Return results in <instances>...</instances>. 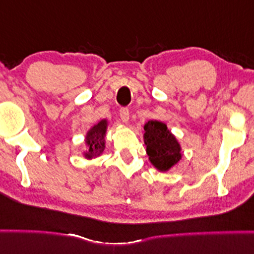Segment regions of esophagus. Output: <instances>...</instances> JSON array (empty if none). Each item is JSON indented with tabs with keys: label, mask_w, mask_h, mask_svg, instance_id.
<instances>
[{
	"label": "esophagus",
	"mask_w": 254,
	"mask_h": 254,
	"mask_svg": "<svg viewBox=\"0 0 254 254\" xmlns=\"http://www.w3.org/2000/svg\"><path fill=\"white\" fill-rule=\"evenodd\" d=\"M119 116H121L122 121H123L124 123H127V122H129V116H130L129 109H127V107H122L121 111H119Z\"/></svg>",
	"instance_id": "1"
}]
</instances>
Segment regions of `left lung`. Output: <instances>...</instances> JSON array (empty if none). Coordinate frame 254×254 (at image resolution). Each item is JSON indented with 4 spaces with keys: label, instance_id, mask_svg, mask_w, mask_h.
Instances as JSON below:
<instances>
[{
    "label": "left lung",
    "instance_id": "left-lung-1",
    "mask_svg": "<svg viewBox=\"0 0 254 254\" xmlns=\"http://www.w3.org/2000/svg\"><path fill=\"white\" fill-rule=\"evenodd\" d=\"M144 144L151 165L160 172L171 170L182 159V147L167 125L159 121L144 124Z\"/></svg>",
    "mask_w": 254,
    "mask_h": 254
}]
</instances>
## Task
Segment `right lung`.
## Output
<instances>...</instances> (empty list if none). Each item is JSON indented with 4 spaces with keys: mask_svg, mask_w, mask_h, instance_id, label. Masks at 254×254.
I'll use <instances>...</instances> for the list:
<instances>
[{
    "mask_svg": "<svg viewBox=\"0 0 254 254\" xmlns=\"http://www.w3.org/2000/svg\"><path fill=\"white\" fill-rule=\"evenodd\" d=\"M106 119H101L98 124L92 127L86 135V141L84 143L87 145V150L84 151L83 155L86 159H93L103 154L105 149V136L107 131Z\"/></svg>",
    "mask_w": 254,
    "mask_h": 254,
    "instance_id": "right-lung-1",
    "label": "right lung"
}]
</instances>
